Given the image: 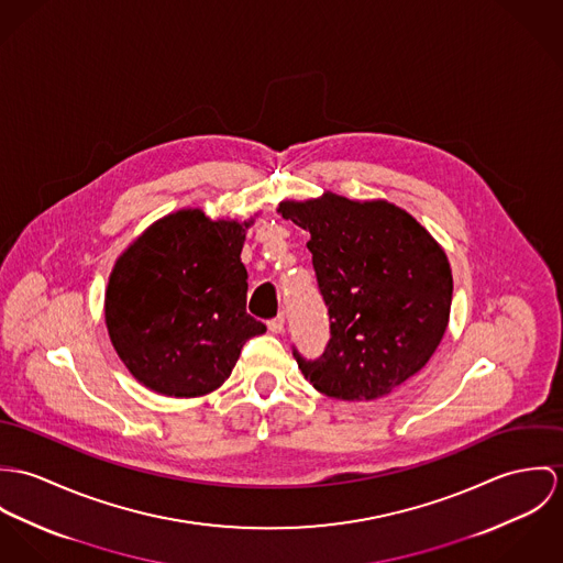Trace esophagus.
Segmentation results:
<instances>
[{"label": "esophagus", "instance_id": "34e87169", "mask_svg": "<svg viewBox=\"0 0 563 563\" xmlns=\"http://www.w3.org/2000/svg\"><path fill=\"white\" fill-rule=\"evenodd\" d=\"M267 328H269V332L280 334V332L285 330V317H283V314H278V317L269 319V321H267Z\"/></svg>", "mask_w": 563, "mask_h": 563}]
</instances>
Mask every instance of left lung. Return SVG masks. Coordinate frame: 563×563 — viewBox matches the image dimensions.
I'll return each mask as SVG.
<instances>
[{"label": "left lung", "instance_id": "left-lung-1", "mask_svg": "<svg viewBox=\"0 0 563 563\" xmlns=\"http://www.w3.org/2000/svg\"><path fill=\"white\" fill-rule=\"evenodd\" d=\"M278 213L311 233L317 285L330 341L298 367L334 399H377L419 374L437 352L451 311L453 276L442 246L388 200L323 191L283 200Z\"/></svg>", "mask_w": 563, "mask_h": 563}]
</instances>
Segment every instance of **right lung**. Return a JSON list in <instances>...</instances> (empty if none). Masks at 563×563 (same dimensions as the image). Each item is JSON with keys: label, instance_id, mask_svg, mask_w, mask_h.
<instances>
[{"label": "right lung", "instance_id": "1", "mask_svg": "<svg viewBox=\"0 0 563 563\" xmlns=\"http://www.w3.org/2000/svg\"><path fill=\"white\" fill-rule=\"evenodd\" d=\"M252 222L179 209L117 258L106 325L142 386L166 397H202L224 384L244 343L265 332L246 312L249 272L240 258Z\"/></svg>", "mask_w": 563, "mask_h": 563}]
</instances>
